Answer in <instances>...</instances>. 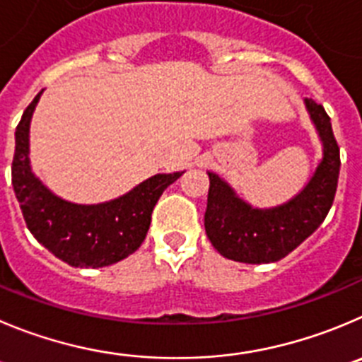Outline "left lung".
Here are the masks:
<instances>
[{"label":"left lung","mask_w":362,"mask_h":362,"mask_svg":"<svg viewBox=\"0 0 362 362\" xmlns=\"http://www.w3.org/2000/svg\"><path fill=\"white\" fill-rule=\"evenodd\" d=\"M322 141V160L305 187L291 200L272 209L252 207L228 182L209 171L205 232L223 257L246 264H266L286 257L323 223L332 207L339 178V146L325 109L303 100Z\"/></svg>","instance_id":"8db88e82"}]
</instances>
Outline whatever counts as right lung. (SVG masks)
Listing matches in <instances>:
<instances>
[{
    "mask_svg": "<svg viewBox=\"0 0 362 362\" xmlns=\"http://www.w3.org/2000/svg\"><path fill=\"white\" fill-rule=\"evenodd\" d=\"M40 90L16 128L12 185L33 238L74 268H103L139 248L150 228L151 212L168 185L184 171L158 173L110 202L73 204L49 191L30 165V121Z\"/></svg>",
    "mask_w": 362,
    "mask_h": 362,
    "instance_id": "right-lung-1",
    "label": "right lung"
}]
</instances>
